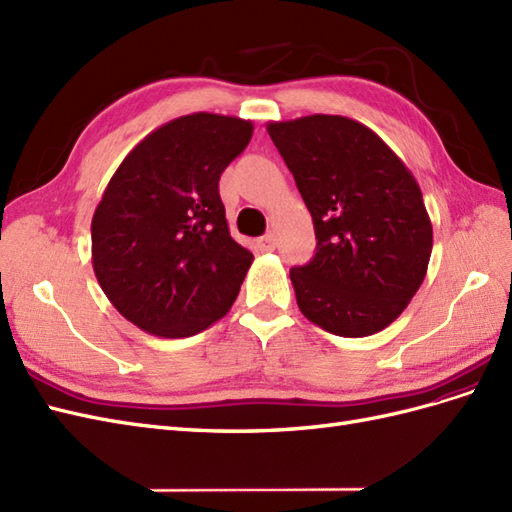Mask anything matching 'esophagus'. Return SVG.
I'll return each instance as SVG.
<instances>
[{"instance_id": "obj_1", "label": "esophagus", "mask_w": 512, "mask_h": 512, "mask_svg": "<svg viewBox=\"0 0 512 512\" xmlns=\"http://www.w3.org/2000/svg\"><path fill=\"white\" fill-rule=\"evenodd\" d=\"M274 246H277V240H274V235L272 233H268V235H264V238H259L257 240V248L261 253H270V251H274Z\"/></svg>"}]
</instances>
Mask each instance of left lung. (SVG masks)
<instances>
[{"label": "left lung", "instance_id": "left-lung-1", "mask_svg": "<svg viewBox=\"0 0 512 512\" xmlns=\"http://www.w3.org/2000/svg\"><path fill=\"white\" fill-rule=\"evenodd\" d=\"M316 229V255L292 268L303 316L339 337L396 320L422 285L432 225L417 181L370 127L337 114L268 123Z\"/></svg>", "mask_w": 512, "mask_h": 512}]
</instances>
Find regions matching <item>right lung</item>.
Listing matches in <instances>:
<instances>
[{"instance_id": "obj_1", "label": "right lung", "mask_w": 512, "mask_h": 512, "mask_svg": "<svg viewBox=\"0 0 512 512\" xmlns=\"http://www.w3.org/2000/svg\"><path fill=\"white\" fill-rule=\"evenodd\" d=\"M253 123L194 112L127 153L93 214V270L123 318L157 337H190L227 316L253 264L231 238L218 181Z\"/></svg>"}]
</instances>
